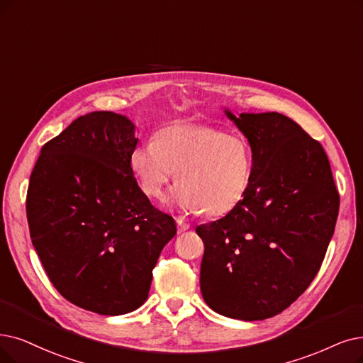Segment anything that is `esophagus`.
<instances>
[{
	"instance_id": "1",
	"label": "esophagus",
	"mask_w": 363,
	"mask_h": 363,
	"mask_svg": "<svg viewBox=\"0 0 363 363\" xmlns=\"http://www.w3.org/2000/svg\"><path fill=\"white\" fill-rule=\"evenodd\" d=\"M176 223H177V230H179V232H184V230H187V229L191 228V225L187 223V222H184V220L182 219V217H177Z\"/></svg>"
}]
</instances>
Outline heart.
<instances>
[{"label":"heart","mask_w":363,"mask_h":363,"mask_svg":"<svg viewBox=\"0 0 363 363\" xmlns=\"http://www.w3.org/2000/svg\"><path fill=\"white\" fill-rule=\"evenodd\" d=\"M129 165L143 192L161 198L177 171L174 201L186 211L223 216L247 194L253 149L241 135L202 125H171L137 146Z\"/></svg>","instance_id":"b5f03b06"}]
</instances>
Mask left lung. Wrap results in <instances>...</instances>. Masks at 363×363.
Returning <instances> with one entry per match:
<instances>
[{"label":"left lung","instance_id":"obj_1","mask_svg":"<svg viewBox=\"0 0 363 363\" xmlns=\"http://www.w3.org/2000/svg\"><path fill=\"white\" fill-rule=\"evenodd\" d=\"M253 149L247 194L225 217L199 225L201 292L238 320H264L295 302L320 269L340 195L322 144L280 113L226 110Z\"/></svg>","mask_w":363,"mask_h":363}]
</instances>
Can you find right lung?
Returning <instances> with one entry per match:
<instances>
[{"label":"right lung","instance_id":"add662e5","mask_svg":"<svg viewBox=\"0 0 363 363\" xmlns=\"http://www.w3.org/2000/svg\"><path fill=\"white\" fill-rule=\"evenodd\" d=\"M135 126L122 114L92 111L41 147L26 194L34 249L67 301L103 315L137 310L152 271L176 235L129 165Z\"/></svg>","mask_w":363,"mask_h":363}]
</instances>
